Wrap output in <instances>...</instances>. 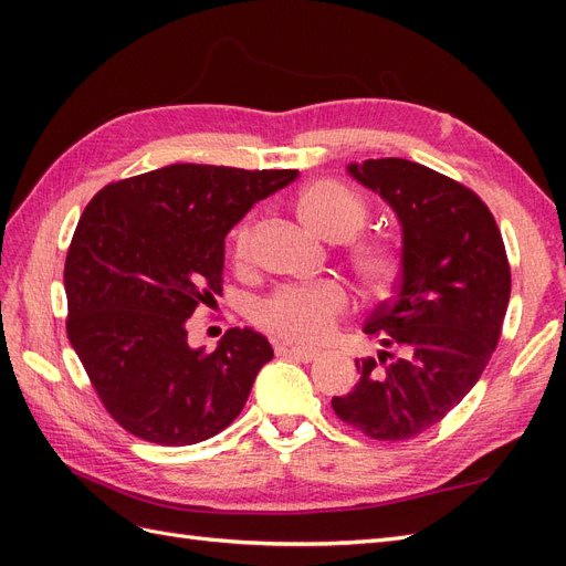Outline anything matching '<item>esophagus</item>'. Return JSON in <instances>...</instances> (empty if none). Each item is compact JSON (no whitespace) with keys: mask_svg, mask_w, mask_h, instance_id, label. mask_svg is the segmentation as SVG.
I'll return each mask as SVG.
<instances>
[{"mask_svg":"<svg viewBox=\"0 0 566 566\" xmlns=\"http://www.w3.org/2000/svg\"><path fill=\"white\" fill-rule=\"evenodd\" d=\"M273 349H276L279 356H297V358H304V361H312V358L318 356V349L300 347V345H293V342H273Z\"/></svg>","mask_w":566,"mask_h":566,"instance_id":"34e87169","label":"esophagus"}]
</instances>
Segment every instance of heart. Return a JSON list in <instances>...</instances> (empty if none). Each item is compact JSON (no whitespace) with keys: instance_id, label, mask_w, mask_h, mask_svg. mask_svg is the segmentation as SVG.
I'll return each mask as SVG.
<instances>
[{"instance_id":"heart-1","label":"heart","mask_w":566,"mask_h":566,"mask_svg":"<svg viewBox=\"0 0 566 566\" xmlns=\"http://www.w3.org/2000/svg\"><path fill=\"white\" fill-rule=\"evenodd\" d=\"M302 224L333 243H345L366 227L368 205L349 186L335 179H318L304 186L295 200ZM233 262L245 266L252 260V224L233 233ZM354 264L373 285H385L397 273V252L387 243L366 241L354 248ZM347 290L337 281H314L281 287L256 304L254 323L283 339H323L335 328V318L347 310Z\"/></svg>"}]
</instances>
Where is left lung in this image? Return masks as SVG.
Listing matches in <instances>:
<instances>
[{"mask_svg": "<svg viewBox=\"0 0 566 566\" xmlns=\"http://www.w3.org/2000/svg\"><path fill=\"white\" fill-rule=\"evenodd\" d=\"M347 172L397 214L401 271L397 293L364 325L385 349L356 358L361 378L333 408L373 439H410L468 397L499 345L505 245L486 205L430 167L382 158L349 163Z\"/></svg>", "mask_w": 566, "mask_h": 566, "instance_id": "1", "label": "left lung"}]
</instances>
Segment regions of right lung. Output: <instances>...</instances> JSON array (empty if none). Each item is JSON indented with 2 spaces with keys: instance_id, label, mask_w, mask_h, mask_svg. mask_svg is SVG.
I'll return each instance as SVG.
<instances>
[{
  "instance_id": "1",
  "label": "right lung",
  "mask_w": 566,
  "mask_h": 566,
  "mask_svg": "<svg viewBox=\"0 0 566 566\" xmlns=\"http://www.w3.org/2000/svg\"><path fill=\"white\" fill-rule=\"evenodd\" d=\"M297 169L169 165L108 184L65 256L67 339L108 413L134 437L188 447L241 413L269 339L231 328L214 352L186 321L221 293L224 238Z\"/></svg>"
}]
</instances>
